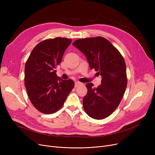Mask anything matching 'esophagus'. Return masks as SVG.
<instances>
[{
	"instance_id": "1",
	"label": "esophagus",
	"mask_w": 155,
	"mask_h": 155,
	"mask_svg": "<svg viewBox=\"0 0 155 155\" xmlns=\"http://www.w3.org/2000/svg\"><path fill=\"white\" fill-rule=\"evenodd\" d=\"M81 85H82V83H80V82H76L75 83V88H76V87H79V86Z\"/></svg>"
}]
</instances>
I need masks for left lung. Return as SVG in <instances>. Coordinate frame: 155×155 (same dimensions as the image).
I'll list each match as a JSON object with an SVG mask.
<instances>
[{
  "label": "left lung",
  "instance_id": "obj_1",
  "mask_svg": "<svg viewBox=\"0 0 155 155\" xmlns=\"http://www.w3.org/2000/svg\"><path fill=\"white\" fill-rule=\"evenodd\" d=\"M73 45L86 56L91 69H95L102 77V84L97 88L92 83L86 84L84 110L93 119L106 118L119 106L127 87L123 56L109 40L101 36L78 39Z\"/></svg>",
  "mask_w": 155,
  "mask_h": 155
}]
</instances>
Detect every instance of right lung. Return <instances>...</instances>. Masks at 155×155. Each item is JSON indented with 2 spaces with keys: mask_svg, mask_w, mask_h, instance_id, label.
I'll return each mask as SVG.
<instances>
[{
  "mask_svg": "<svg viewBox=\"0 0 155 155\" xmlns=\"http://www.w3.org/2000/svg\"><path fill=\"white\" fill-rule=\"evenodd\" d=\"M71 41L60 37L42 41L26 61L24 84L29 99L43 114H50L60 110L75 86L72 80L57 77L55 70Z\"/></svg>",
  "mask_w": 155,
  "mask_h": 155,
  "instance_id": "obj_1",
  "label": "right lung"
}]
</instances>
